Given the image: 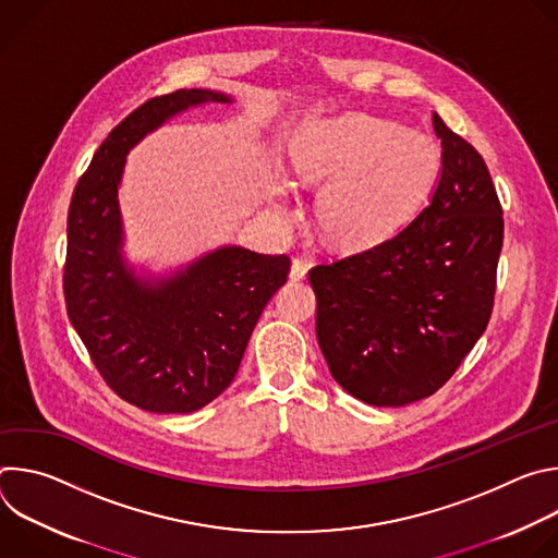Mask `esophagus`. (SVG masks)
I'll return each instance as SVG.
<instances>
[{"instance_id": "esophagus-1", "label": "esophagus", "mask_w": 558, "mask_h": 558, "mask_svg": "<svg viewBox=\"0 0 558 558\" xmlns=\"http://www.w3.org/2000/svg\"><path fill=\"white\" fill-rule=\"evenodd\" d=\"M304 276H306V260H302V258H293V260H291L289 278H291L293 282H298V280H302Z\"/></svg>"}]
</instances>
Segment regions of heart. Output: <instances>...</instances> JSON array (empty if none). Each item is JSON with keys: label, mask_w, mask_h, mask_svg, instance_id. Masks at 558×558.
Returning <instances> with one entry per match:
<instances>
[{"label": "heart", "mask_w": 558, "mask_h": 558, "mask_svg": "<svg viewBox=\"0 0 558 558\" xmlns=\"http://www.w3.org/2000/svg\"><path fill=\"white\" fill-rule=\"evenodd\" d=\"M289 156L295 183H328L317 201V222L344 247L377 243L407 222L441 168L433 136L368 114L306 123Z\"/></svg>", "instance_id": "obj_1"}]
</instances>
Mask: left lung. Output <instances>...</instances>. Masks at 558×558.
Segmentation results:
<instances>
[{
	"label": "left lung",
	"mask_w": 558,
	"mask_h": 558,
	"mask_svg": "<svg viewBox=\"0 0 558 558\" xmlns=\"http://www.w3.org/2000/svg\"><path fill=\"white\" fill-rule=\"evenodd\" d=\"M441 177L422 211L386 241L315 265L317 344L333 379L373 407L437 392L486 331L504 245L488 166L437 114Z\"/></svg>",
	"instance_id": "8db88e82"
}]
</instances>
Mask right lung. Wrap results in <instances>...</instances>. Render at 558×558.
Masks as SVG:
<instances>
[{"label": "right lung", "mask_w": 558, "mask_h": 558, "mask_svg": "<svg viewBox=\"0 0 558 558\" xmlns=\"http://www.w3.org/2000/svg\"><path fill=\"white\" fill-rule=\"evenodd\" d=\"M203 101L229 104V97L177 90L130 112L95 151L68 209L70 323L121 400L158 415L198 411L231 384L263 308L291 267L287 254L222 247L158 287L125 271L117 201L125 154L168 117Z\"/></svg>", "instance_id": "1"}]
</instances>
